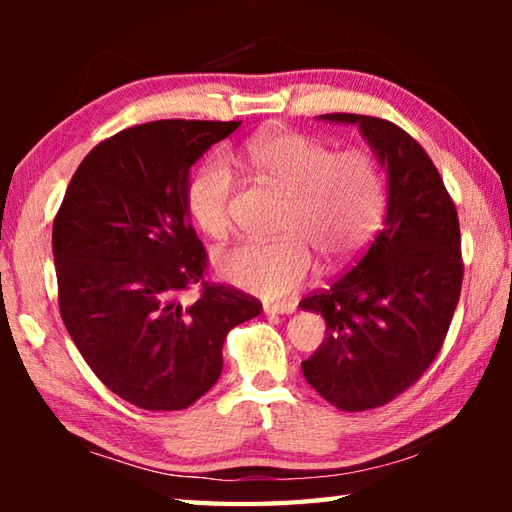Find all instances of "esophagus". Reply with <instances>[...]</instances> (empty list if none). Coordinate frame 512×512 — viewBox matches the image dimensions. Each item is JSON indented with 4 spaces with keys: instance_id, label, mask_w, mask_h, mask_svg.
Masks as SVG:
<instances>
[{
    "instance_id": "esophagus-1",
    "label": "esophagus",
    "mask_w": 512,
    "mask_h": 512,
    "mask_svg": "<svg viewBox=\"0 0 512 512\" xmlns=\"http://www.w3.org/2000/svg\"><path fill=\"white\" fill-rule=\"evenodd\" d=\"M266 314H293L296 305L293 302H277V305H264Z\"/></svg>"
}]
</instances>
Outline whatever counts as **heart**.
Here are the masks:
<instances>
[{"instance_id":"heart-1","label":"heart","mask_w":512,"mask_h":512,"mask_svg":"<svg viewBox=\"0 0 512 512\" xmlns=\"http://www.w3.org/2000/svg\"><path fill=\"white\" fill-rule=\"evenodd\" d=\"M248 160L282 192L291 194L280 241H244L216 257L223 280L262 298H282L316 268L314 246L327 264L357 257L384 214V173L363 146L336 151L298 131H266L246 146ZM237 178L219 158L198 167L187 185V212L207 237L232 228Z\"/></svg>"}]
</instances>
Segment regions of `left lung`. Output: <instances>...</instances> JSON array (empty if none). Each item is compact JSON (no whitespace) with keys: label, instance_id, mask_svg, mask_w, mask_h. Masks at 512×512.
<instances>
[{"label":"left lung","instance_id":"1","mask_svg":"<svg viewBox=\"0 0 512 512\" xmlns=\"http://www.w3.org/2000/svg\"><path fill=\"white\" fill-rule=\"evenodd\" d=\"M320 119L359 126L386 169L388 210L366 255L300 302L327 323L302 375L336 409L368 411L413 386L443 348L461 298V228L436 164L400 126L352 112Z\"/></svg>","mask_w":512,"mask_h":512}]
</instances>
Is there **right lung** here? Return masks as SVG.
Instances as JSON below:
<instances>
[{"label": "right lung", "mask_w": 512, "mask_h": 512, "mask_svg": "<svg viewBox=\"0 0 512 512\" xmlns=\"http://www.w3.org/2000/svg\"><path fill=\"white\" fill-rule=\"evenodd\" d=\"M241 121L162 119L85 155L54 219L58 307L103 384L146 411H180L216 384L223 341L262 302L205 280L189 169ZM202 284L192 306L179 293Z\"/></svg>", "instance_id": "1"}]
</instances>
